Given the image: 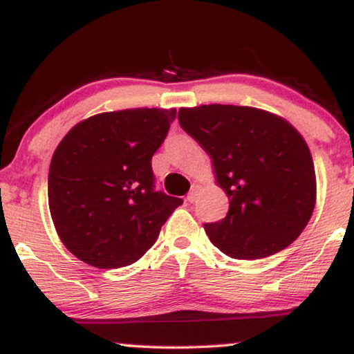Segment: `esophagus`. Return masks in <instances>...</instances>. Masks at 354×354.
I'll return each mask as SVG.
<instances>
[{"label":"esophagus","mask_w":354,"mask_h":354,"mask_svg":"<svg viewBox=\"0 0 354 354\" xmlns=\"http://www.w3.org/2000/svg\"><path fill=\"white\" fill-rule=\"evenodd\" d=\"M198 193H200V185H193L190 193L187 195V201L188 203H195L196 198H198Z\"/></svg>","instance_id":"1"}]
</instances>
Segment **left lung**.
<instances>
[{
	"label": "left lung",
	"instance_id": "obj_1",
	"mask_svg": "<svg viewBox=\"0 0 354 354\" xmlns=\"http://www.w3.org/2000/svg\"><path fill=\"white\" fill-rule=\"evenodd\" d=\"M178 122L212 158L230 201L224 219L205 224L212 245L236 259L292 245L316 205L313 156L298 130L268 111L232 104L180 108Z\"/></svg>",
	"mask_w": 354,
	"mask_h": 354
}]
</instances>
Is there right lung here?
<instances>
[{
    "mask_svg": "<svg viewBox=\"0 0 354 354\" xmlns=\"http://www.w3.org/2000/svg\"><path fill=\"white\" fill-rule=\"evenodd\" d=\"M176 109L96 114L72 127L53 154L48 205L56 232L75 258L98 269L138 261L180 198L154 190L151 158Z\"/></svg>",
    "mask_w": 354,
    "mask_h": 354,
    "instance_id": "add662e5",
    "label": "right lung"
}]
</instances>
